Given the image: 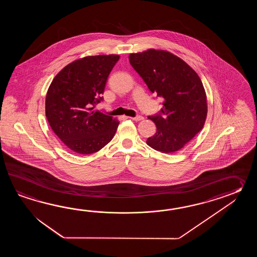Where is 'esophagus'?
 <instances>
[{"mask_svg": "<svg viewBox=\"0 0 257 257\" xmlns=\"http://www.w3.org/2000/svg\"><path fill=\"white\" fill-rule=\"evenodd\" d=\"M132 120L134 121H141L143 119V116L142 115H136V116H134V117H131Z\"/></svg>", "mask_w": 257, "mask_h": 257, "instance_id": "obj_1", "label": "esophagus"}]
</instances>
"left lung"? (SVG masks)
Returning a JSON list of instances; mask_svg holds the SVG:
<instances>
[{"label":"left lung","instance_id":"obj_1","mask_svg":"<svg viewBox=\"0 0 257 257\" xmlns=\"http://www.w3.org/2000/svg\"><path fill=\"white\" fill-rule=\"evenodd\" d=\"M149 90L163 98L158 114L149 115L157 131L147 139L156 151H179L203 128L208 114L207 96L197 72L177 56L149 49L128 57Z\"/></svg>","mask_w":257,"mask_h":257}]
</instances>
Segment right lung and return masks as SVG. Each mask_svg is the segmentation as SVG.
<instances>
[{"mask_svg": "<svg viewBox=\"0 0 257 257\" xmlns=\"http://www.w3.org/2000/svg\"><path fill=\"white\" fill-rule=\"evenodd\" d=\"M118 55L85 57L55 76L46 96V116L55 134L72 152L91 154L115 135L119 122L95 106L104 97L109 73Z\"/></svg>", "mask_w": 257, "mask_h": 257, "instance_id": "add662e5", "label": "right lung"}]
</instances>
